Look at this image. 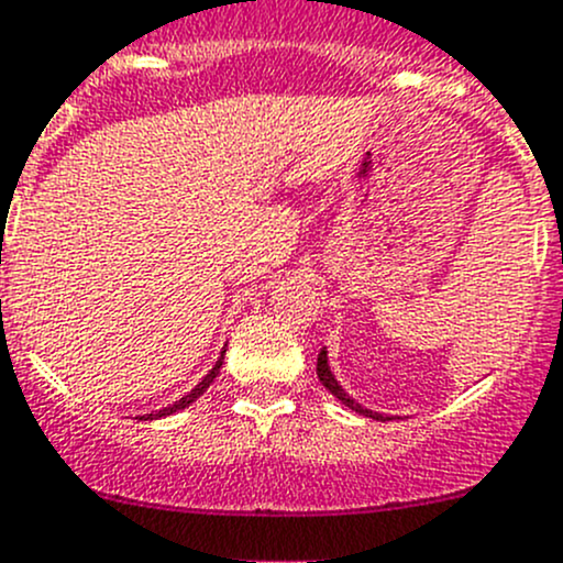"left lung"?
Here are the masks:
<instances>
[{
	"instance_id": "left-lung-1",
	"label": "left lung",
	"mask_w": 563,
	"mask_h": 563,
	"mask_svg": "<svg viewBox=\"0 0 563 563\" xmlns=\"http://www.w3.org/2000/svg\"><path fill=\"white\" fill-rule=\"evenodd\" d=\"M316 371H318V382L323 384V387H327L329 391H332L334 397H338L340 402H345V406L351 408V411H356V413H362V417H371V419H389V417H384V413H378V411H371V408H365V406H360V402L356 400H351L349 395H345L343 391V387H340L338 384V378L332 376V371H329V362H327V351H321V354H318V365H316Z\"/></svg>"
}]
</instances>
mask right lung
<instances>
[{
	"instance_id": "add662e5",
	"label": "right lung",
	"mask_w": 563,
	"mask_h": 563,
	"mask_svg": "<svg viewBox=\"0 0 563 563\" xmlns=\"http://www.w3.org/2000/svg\"><path fill=\"white\" fill-rule=\"evenodd\" d=\"M223 354H225V351H223ZM223 354H220V360L214 362V367H212V371H209L207 376H203L201 382L196 384V389H190V391H187V395L181 397V400H176L174 406L163 408V411H157V413H146V417H141V419H157V417H168V413H176V411H181V408H187V406H190L192 400H198V397H201L203 391L209 389V384H212L214 378H218V373H220V365H223Z\"/></svg>"
}]
</instances>
